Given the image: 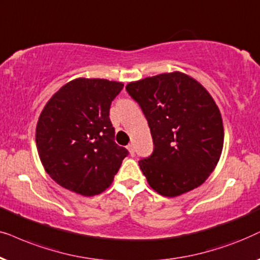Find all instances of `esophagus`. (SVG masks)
<instances>
[{
  "mask_svg": "<svg viewBox=\"0 0 260 260\" xmlns=\"http://www.w3.org/2000/svg\"><path fill=\"white\" fill-rule=\"evenodd\" d=\"M127 150L129 151V154L132 155V157H133V155H134V146H133V144H129V145H128V146H127Z\"/></svg>",
  "mask_w": 260,
  "mask_h": 260,
  "instance_id": "1",
  "label": "esophagus"
}]
</instances>
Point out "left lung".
Instances as JSON below:
<instances>
[{"label":"left lung","mask_w":260,"mask_h":260,"mask_svg":"<svg viewBox=\"0 0 260 260\" xmlns=\"http://www.w3.org/2000/svg\"><path fill=\"white\" fill-rule=\"evenodd\" d=\"M126 90L143 110L153 140L152 154L139 160L151 188L175 197L200 186L223 147L222 117L209 92L177 71L132 82Z\"/></svg>","instance_id":"left-lung-1"}]
</instances>
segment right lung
Wrapping results in <instances>:
<instances>
[{
    "instance_id": "obj_1",
    "label": "right lung",
    "mask_w": 260,
    "mask_h": 260,
    "mask_svg": "<svg viewBox=\"0 0 260 260\" xmlns=\"http://www.w3.org/2000/svg\"><path fill=\"white\" fill-rule=\"evenodd\" d=\"M123 84L77 78L46 103L37 124V148L55 183L83 196L99 195L112 184L128 151L115 141L109 119L112 101Z\"/></svg>"
}]
</instances>
